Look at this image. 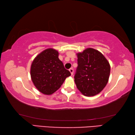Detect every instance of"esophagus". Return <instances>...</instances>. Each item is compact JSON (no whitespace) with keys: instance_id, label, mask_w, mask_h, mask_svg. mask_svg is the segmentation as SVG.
Instances as JSON below:
<instances>
[{"instance_id":"esophagus-1","label":"esophagus","mask_w":135,"mask_h":135,"mask_svg":"<svg viewBox=\"0 0 135 135\" xmlns=\"http://www.w3.org/2000/svg\"><path fill=\"white\" fill-rule=\"evenodd\" d=\"M69 71H70V73H71V75H73V73H74V70H73V68H70V69L69 70Z\"/></svg>"}]
</instances>
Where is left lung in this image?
I'll use <instances>...</instances> for the list:
<instances>
[{"instance_id":"obj_1","label":"left lung","mask_w":135,"mask_h":135,"mask_svg":"<svg viewBox=\"0 0 135 135\" xmlns=\"http://www.w3.org/2000/svg\"><path fill=\"white\" fill-rule=\"evenodd\" d=\"M77 55L78 66L74 81L77 89L87 97L98 94L108 81L109 62L100 52L93 48H87Z\"/></svg>"}]
</instances>
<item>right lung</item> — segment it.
I'll list each match as a JSON object with an SVG mask.
<instances>
[{
	"instance_id": "obj_1",
	"label": "right lung",
	"mask_w": 135,
	"mask_h": 135,
	"mask_svg": "<svg viewBox=\"0 0 135 135\" xmlns=\"http://www.w3.org/2000/svg\"><path fill=\"white\" fill-rule=\"evenodd\" d=\"M55 49H45L36 56L31 65L30 75L36 88L45 95H52L71 76L62 62L58 58Z\"/></svg>"
}]
</instances>
